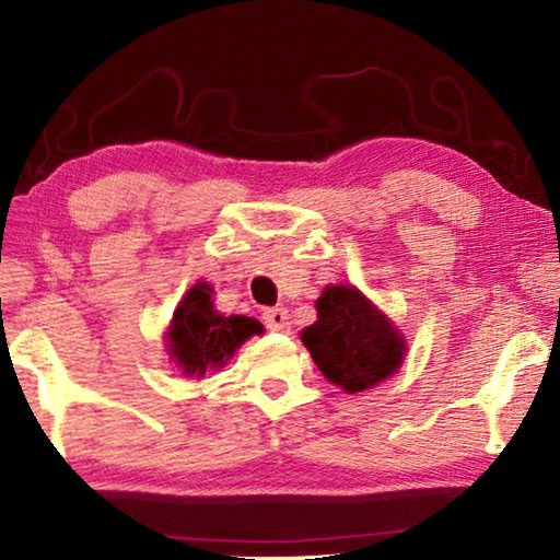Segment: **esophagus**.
Masks as SVG:
<instances>
[{"label":"esophagus","mask_w":560,"mask_h":560,"mask_svg":"<svg viewBox=\"0 0 560 560\" xmlns=\"http://www.w3.org/2000/svg\"><path fill=\"white\" fill-rule=\"evenodd\" d=\"M264 324H267L269 330H277V334H289V328H291L289 311L287 308L264 311Z\"/></svg>","instance_id":"esophagus-1"}]
</instances>
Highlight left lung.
<instances>
[{"label": "left lung", "mask_w": 560, "mask_h": 560, "mask_svg": "<svg viewBox=\"0 0 560 560\" xmlns=\"http://www.w3.org/2000/svg\"><path fill=\"white\" fill-rule=\"evenodd\" d=\"M316 314L314 324L301 330V343L340 390H371L402 368L405 336L360 289L326 287L316 299Z\"/></svg>", "instance_id": "obj_1"}]
</instances>
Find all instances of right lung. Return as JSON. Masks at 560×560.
Instances as JSON below:
<instances>
[{"label": "right lung", "mask_w": 560, "mask_h": 560, "mask_svg": "<svg viewBox=\"0 0 560 560\" xmlns=\"http://www.w3.org/2000/svg\"><path fill=\"white\" fill-rule=\"evenodd\" d=\"M212 296V283L197 281L177 303L165 330L167 355L187 377H205V373L220 371L244 340L264 334L257 318L220 314Z\"/></svg>", "instance_id": "right-lung-1"}]
</instances>
